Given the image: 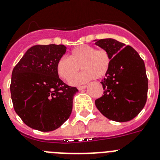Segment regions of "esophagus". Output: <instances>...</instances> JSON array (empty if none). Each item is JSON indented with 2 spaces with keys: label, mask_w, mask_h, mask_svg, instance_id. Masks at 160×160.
<instances>
[{
  "label": "esophagus",
  "mask_w": 160,
  "mask_h": 160,
  "mask_svg": "<svg viewBox=\"0 0 160 160\" xmlns=\"http://www.w3.org/2000/svg\"><path fill=\"white\" fill-rule=\"evenodd\" d=\"M85 88H86V85H82V86L78 87V89H79V90H83V89H84Z\"/></svg>",
  "instance_id": "esophagus-1"
}]
</instances>
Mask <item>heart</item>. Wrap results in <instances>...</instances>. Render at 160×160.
<instances>
[{
  "label": "heart",
  "instance_id": "1",
  "mask_svg": "<svg viewBox=\"0 0 160 160\" xmlns=\"http://www.w3.org/2000/svg\"><path fill=\"white\" fill-rule=\"evenodd\" d=\"M111 58L105 49H96L88 45H82L72 49L69 57L63 56L58 61V76L70 81L80 68L83 72L72 79V84H80L97 78L102 79L109 72Z\"/></svg>",
  "mask_w": 160,
  "mask_h": 160
}]
</instances>
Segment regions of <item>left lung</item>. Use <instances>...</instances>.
<instances>
[{
	"instance_id": "left-lung-1",
	"label": "left lung",
	"mask_w": 160,
	"mask_h": 160,
	"mask_svg": "<svg viewBox=\"0 0 160 160\" xmlns=\"http://www.w3.org/2000/svg\"><path fill=\"white\" fill-rule=\"evenodd\" d=\"M94 41L111 58L109 72L101 82L103 95L95 101V105L107 119L129 121L140 113L146 102L148 79L144 61L133 48L115 39Z\"/></svg>"
}]
</instances>
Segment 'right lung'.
<instances>
[{
  "mask_svg": "<svg viewBox=\"0 0 160 160\" xmlns=\"http://www.w3.org/2000/svg\"><path fill=\"white\" fill-rule=\"evenodd\" d=\"M63 45L31 47L12 72L10 93L14 108L33 129L49 132L70 117L76 87L60 80L58 61L65 54Z\"/></svg>",
  "mask_w": 160,
  "mask_h": 160,
  "instance_id": "add662e5",
  "label": "right lung"
}]
</instances>
